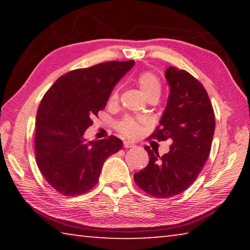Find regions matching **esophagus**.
I'll return each mask as SVG.
<instances>
[{"label": "esophagus", "instance_id": "esophagus-1", "mask_svg": "<svg viewBox=\"0 0 250 250\" xmlns=\"http://www.w3.org/2000/svg\"><path fill=\"white\" fill-rule=\"evenodd\" d=\"M125 147H133L135 146V143L133 141H129V140H125L124 142Z\"/></svg>", "mask_w": 250, "mask_h": 250}]
</instances>
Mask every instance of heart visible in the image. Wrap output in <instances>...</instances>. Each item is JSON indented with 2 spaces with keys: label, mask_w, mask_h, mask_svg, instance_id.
Instances as JSON below:
<instances>
[{
  "label": "heart",
  "mask_w": 250,
  "mask_h": 250,
  "mask_svg": "<svg viewBox=\"0 0 250 250\" xmlns=\"http://www.w3.org/2000/svg\"><path fill=\"white\" fill-rule=\"evenodd\" d=\"M138 86L140 88L141 92L145 97H147L152 94H159L161 92V84L159 83L158 78L155 77L153 74L151 73H143L139 76L137 79ZM118 98V91L116 90L111 95V100H117ZM120 130L125 134L129 135V137H135L139 133V130H140V124L139 121L134 119H125L122 124L120 125Z\"/></svg>",
  "instance_id": "obj_1"
}]
</instances>
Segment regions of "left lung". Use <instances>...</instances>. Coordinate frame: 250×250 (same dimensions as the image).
Masks as SVG:
<instances>
[{"label": "left lung", "instance_id": "8db88e82", "mask_svg": "<svg viewBox=\"0 0 250 250\" xmlns=\"http://www.w3.org/2000/svg\"><path fill=\"white\" fill-rule=\"evenodd\" d=\"M164 76L170 95L152 137L171 139L173 143L162 156L146 146L149 164L134 173L139 188L158 198L177 195L196 180L209 155L215 131L214 110L203 84L173 66L167 67Z\"/></svg>", "mask_w": 250, "mask_h": 250}]
</instances>
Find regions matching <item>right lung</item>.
<instances>
[{"label":"right lung","mask_w":250,"mask_h":250,"mask_svg":"<svg viewBox=\"0 0 250 250\" xmlns=\"http://www.w3.org/2000/svg\"><path fill=\"white\" fill-rule=\"evenodd\" d=\"M133 66L134 61L107 62L69 71L45 94L36 115V163L57 192L66 196L88 192L104 161L121 150L124 142L115 135L88 141L84 132Z\"/></svg>","instance_id":"1"}]
</instances>
